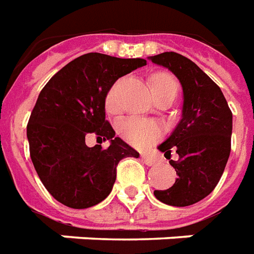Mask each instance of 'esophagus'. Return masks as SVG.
I'll return each mask as SVG.
<instances>
[{"instance_id": "obj_1", "label": "esophagus", "mask_w": 254, "mask_h": 254, "mask_svg": "<svg viewBox=\"0 0 254 254\" xmlns=\"http://www.w3.org/2000/svg\"><path fill=\"white\" fill-rule=\"evenodd\" d=\"M142 161H143L147 166H151L155 164V158H153V157H150V155L147 154H142Z\"/></svg>"}]
</instances>
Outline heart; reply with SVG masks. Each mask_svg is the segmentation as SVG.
<instances>
[{"label":"heart","instance_id":"heart-1","mask_svg":"<svg viewBox=\"0 0 254 254\" xmlns=\"http://www.w3.org/2000/svg\"><path fill=\"white\" fill-rule=\"evenodd\" d=\"M151 90L154 93L155 99L164 94H173L177 96L179 92V82L169 73H155L150 78ZM119 88L120 82H116L111 86V89L105 97V107L109 112H118L120 107L119 101ZM119 134L122 138L127 140L129 145L135 147H147L160 139L162 135V129L157 123L151 120L142 119V118H128L123 120L119 126Z\"/></svg>","mask_w":254,"mask_h":254}]
</instances>
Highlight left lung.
<instances>
[{
  "mask_svg": "<svg viewBox=\"0 0 254 254\" xmlns=\"http://www.w3.org/2000/svg\"><path fill=\"white\" fill-rule=\"evenodd\" d=\"M180 79L184 92L183 119L169 138L158 146L177 173L175 184L154 190L162 203L176 207L195 204L214 190L221 180L231 150L233 114L221 88L195 62L177 53L150 57Z\"/></svg>",
  "mask_w": 254,
  "mask_h": 254,
  "instance_id": "left-lung-1",
  "label": "left lung"
}]
</instances>
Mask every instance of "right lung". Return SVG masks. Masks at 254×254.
Here are the masks:
<instances>
[{
    "instance_id": "right-lung-1",
    "label": "right lung",
    "mask_w": 254,
    "mask_h": 254,
    "mask_svg": "<svg viewBox=\"0 0 254 254\" xmlns=\"http://www.w3.org/2000/svg\"><path fill=\"white\" fill-rule=\"evenodd\" d=\"M145 64L140 58L89 53L68 62L42 89L27 125L29 155L59 203L78 210L99 204L114 187L120 160L139 157L105 120V97L116 79ZM92 133L111 145L89 148L84 139Z\"/></svg>"
}]
</instances>
